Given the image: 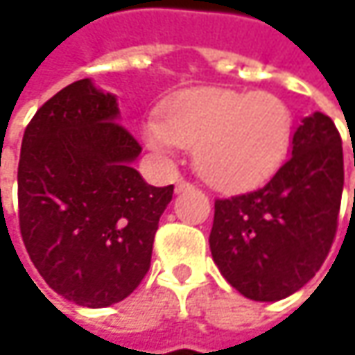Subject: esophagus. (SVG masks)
<instances>
[{
	"mask_svg": "<svg viewBox=\"0 0 355 355\" xmlns=\"http://www.w3.org/2000/svg\"><path fill=\"white\" fill-rule=\"evenodd\" d=\"M191 184L189 182H185V180H178V185H175V191H184V189H189Z\"/></svg>",
	"mask_w": 355,
	"mask_h": 355,
	"instance_id": "1",
	"label": "esophagus"
}]
</instances>
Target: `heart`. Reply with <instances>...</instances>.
I'll list each match as a JSON object with an SVG mask.
<instances>
[{"label": "heart", "mask_w": 355, "mask_h": 355, "mask_svg": "<svg viewBox=\"0 0 355 355\" xmlns=\"http://www.w3.org/2000/svg\"><path fill=\"white\" fill-rule=\"evenodd\" d=\"M293 138V114L270 92L185 90L146 120V140L159 152L196 146L198 171L217 187H247L280 166Z\"/></svg>", "instance_id": "obj_1"}]
</instances>
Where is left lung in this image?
<instances>
[{
    "label": "left lung",
    "mask_w": 355,
    "mask_h": 355,
    "mask_svg": "<svg viewBox=\"0 0 355 355\" xmlns=\"http://www.w3.org/2000/svg\"><path fill=\"white\" fill-rule=\"evenodd\" d=\"M342 189L340 132L314 112L294 132L293 156L265 185L215 199L209 247L227 282L259 302L302 288L332 249Z\"/></svg>",
    "instance_id": "8db88e82"
}]
</instances>
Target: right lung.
<instances>
[{
	"instance_id": "add662e5",
	"label": "right lung",
	"mask_w": 355,
	"mask_h": 355,
	"mask_svg": "<svg viewBox=\"0 0 355 355\" xmlns=\"http://www.w3.org/2000/svg\"><path fill=\"white\" fill-rule=\"evenodd\" d=\"M116 116V98L83 78L35 112L21 142L25 249L49 286L80 306H110L138 288L173 196L132 168L142 146Z\"/></svg>"
}]
</instances>
